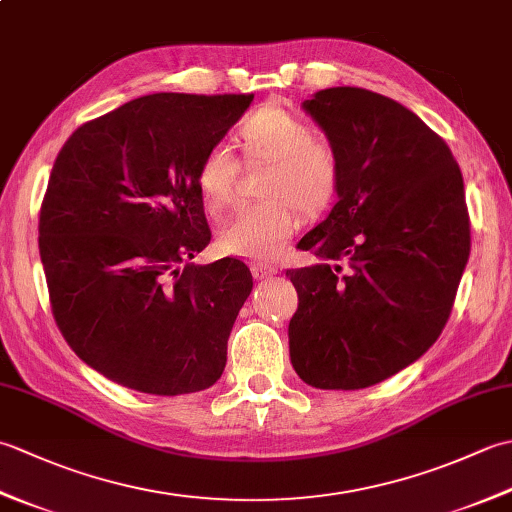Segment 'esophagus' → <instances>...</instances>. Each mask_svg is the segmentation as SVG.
I'll return each instance as SVG.
<instances>
[{"label": "esophagus", "mask_w": 512, "mask_h": 512, "mask_svg": "<svg viewBox=\"0 0 512 512\" xmlns=\"http://www.w3.org/2000/svg\"><path fill=\"white\" fill-rule=\"evenodd\" d=\"M250 270H253V277L255 279H268V277L277 275V268L275 266H268V264H255Z\"/></svg>", "instance_id": "esophagus-1"}]
</instances>
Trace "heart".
Masks as SVG:
<instances>
[{"instance_id": "1", "label": "heart", "mask_w": 512, "mask_h": 512, "mask_svg": "<svg viewBox=\"0 0 512 512\" xmlns=\"http://www.w3.org/2000/svg\"><path fill=\"white\" fill-rule=\"evenodd\" d=\"M239 140L248 160H268L262 180L266 200L244 206L217 233L222 253L273 262L299 226V213L319 215L341 187V158L328 140L314 138L301 116L281 107H262L239 123ZM239 160L224 143H213L195 169V182L206 211L217 215L237 198Z\"/></svg>"}]
</instances>
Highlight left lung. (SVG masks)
<instances>
[{"instance_id":"8db88e82","label":"left lung","mask_w":512,"mask_h":512,"mask_svg":"<svg viewBox=\"0 0 512 512\" xmlns=\"http://www.w3.org/2000/svg\"><path fill=\"white\" fill-rule=\"evenodd\" d=\"M339 151V200L301 237L317 264L286 270L299 308L290 361L317 389H363L438 341L471 253L462 171L405 105L363 88L303 101Z\"/></svg>"}]
</instances>
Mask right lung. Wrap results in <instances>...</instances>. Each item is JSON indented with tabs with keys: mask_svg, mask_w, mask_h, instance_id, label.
Here are the masks:
<instances>
[{
	"mask_svg": "<svg viewBox=\"0 0 512 512\" xmlns=\"http://www.w3.org/2000/svg\"><path fill=\"white\" fill-rule=\"evenodd\" d=\"M253 94L140 96L65 140L39 215L63 339L112 383L154 396L211 387L253 275L211 242L195 169Z\"/></svg>",
	"mask_w": 512,
	"mask_h": 512,
	"instance_id": "right-lung-1",
	"label": "right lung"
}]
</instances>
